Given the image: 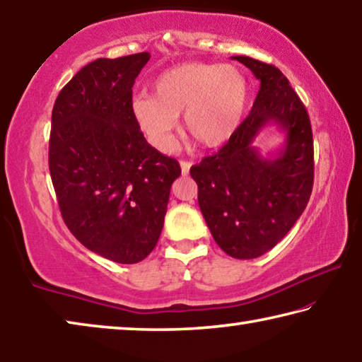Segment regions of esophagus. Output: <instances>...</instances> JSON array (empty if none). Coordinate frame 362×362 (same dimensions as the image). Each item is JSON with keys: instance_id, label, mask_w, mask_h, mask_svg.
Instances as JSON below:
<instances>
[{"instance_id": "34e87169", "label": "esophagus", "mask_w": 362, "mask_h": 362, "mask_svg": "<svg viewBox=\"0 0 362 362\" xmlns=\"http://www.w3.org/2000/svg\"><path fill=\"white\" fill-rule=\"evenodd\" d=\"M180 165H181V171H182V175H187L189 173V168H191V162H187V160H181L180 162Z\"/></svg>"}]
</instances>
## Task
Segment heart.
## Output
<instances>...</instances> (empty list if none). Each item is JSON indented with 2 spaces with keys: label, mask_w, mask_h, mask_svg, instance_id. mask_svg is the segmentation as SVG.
I'll use <instances>...</instances> for the list:
<instances>
[{
  "label": "heart",
  "mask_w": 362,
  "mask_h": 362,
  "mask_svg": "<svg viewBox=\"0 0 362 362\" xmlns=\"http://www.w3.org/2000/svg\"><path fill=\"white\" fill-rule=\"evenodd\" d=\"M153 94H136L132 110L151 144L167 152L173 147L181 114L187 132L202 146L228 142L242 123L248 86L234 65L187 62L160 74Z\"/></svg>",
  "instance_id": "b5f03b06"
}]
</instances>
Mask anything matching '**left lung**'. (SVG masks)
Listing matches in <instances>:
<instances>
[{"label": "left lung", "instance_id": "8db88e82", "mask_svg": "<svg viewBox=\"0 0 362 362\" xmlns=\"http://www.w3.org/2000/svg\"><path fill=\"white\" fill-rule=\"evenodd\" d=\"M234 59L259 80L257 99L233 138L194 165L191 176L216 244L229 257L252 259L281 242L306 209L315 182V147L306 107L281 70L247 56ZM268 122L286 132V146L274 159H263L252 147Z\"/></svg>", "mask_w": 362, "mask_h": 362}]
</instances>
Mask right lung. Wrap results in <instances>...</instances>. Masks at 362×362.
Wrapping results in <instances>:
<instances>
[{
    "mask_svg": "<svg viewBox=\"0 0 362 362\" xmlns=\"http://www.w3.org/2000/svg\"><path fill=\"white\" fill-rule=\"evenodd\" d=\"M149 52L96 59L52 107L49 173L59 210L88 250L122 264L144 259L162 233L177 160L146 141L133 85Z\"/></svg>",
    "mask_w": 362,
    "mask_h": 362,
    "instance_id": "obj_1",
    "label": "right lung"
}]
</instances>
